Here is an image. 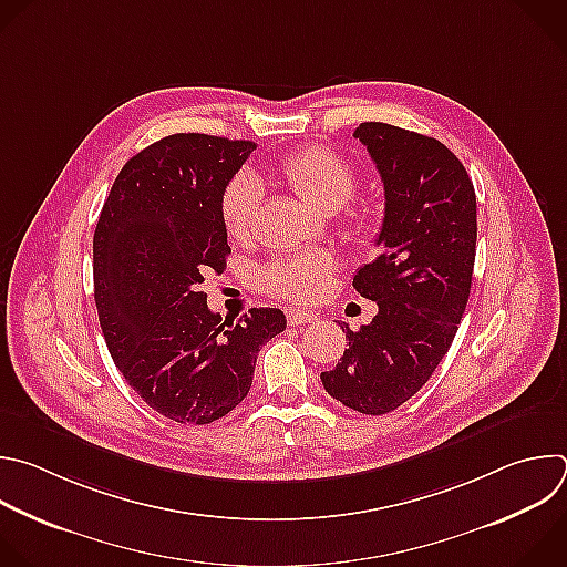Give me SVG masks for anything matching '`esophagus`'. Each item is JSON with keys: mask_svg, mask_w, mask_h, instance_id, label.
<instances>
[{"mask_svg": "<svg viewBox=\"0 0 567 567\" xmlns=\"http://www.w3.org/2000/svg\"><path fill=\"white\" fill-rule=\"evenodd\" d=\"M285 316H287V322H289L291 327H298V324H305V322H316V320H318V316H316L313 311H307V309H296V307L287 309V311H285Z\"/></svg>", "mask_w": 567, "mask_h": 567, "instance_id": "1", "label": "esophagus"}]
</instances>
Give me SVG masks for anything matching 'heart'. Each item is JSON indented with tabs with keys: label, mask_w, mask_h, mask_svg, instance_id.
Wrapping results in <instances>:
<instances>
[{
	"label": "heart",
	"mask_w": 567,
	"mask_h": 567,
	"mask_svg": "<svg viewBox=\"0 0 567 567\" xmlns=\"http://www.w3.org/2000/svg\"><path fill=\"white\" fill-rule=\"evenodd\" d=\"M280 175L293 192L318 212L340 209L355 192L353 166L333 148L311 144L287 155L278 164ZM265 198L262 182L254 173H238L227 182L220 196V220L234 240H245L258 218ZM336 258L324 249H307L278 258L260 274V285L267 293L311 302L320 298L333 278Z\"/></svg>",
	"instance_id": "1"
}]
</instances>
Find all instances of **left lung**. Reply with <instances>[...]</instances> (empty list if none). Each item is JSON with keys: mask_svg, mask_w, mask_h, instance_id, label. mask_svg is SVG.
<instances>
[{"mask_svg": "<svg viewBox=\"0 0 567 567\" xmlns=\"http://www.w3.org/2000/svg\"><path fill=\"white\" fill-rule=\"evenodd\" d=\"M353 137L385 186L381 254L353 276L379 313L358 331L338 322L349 347L320 381L344 408L381 416L430 381L456 336L476 256V194L461 159L434 137L385 122H362Z\"/></svg>", "mask_w": 567, "mask_h": 567, "instance_id": "8db88e82", "label": "left lung"}]
</instances>
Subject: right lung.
<instances>
[{"label": "right lung", "instance_id": "obj_1", "mask_svg": "<svg viewBox=\"0 0 567 567\" xmlns=\"http://www.w3.org/2000/svg\"><path fill=\"white\" fill-rule=\"evenodd\" d=\"M254 148L166 135L122 166L95 227V305L111 358L137 396L175 423L209 425L243 403L260 347L287 327L267 307L223 320L200 291L209 269L227 267L220 196Z\"/></svg>", "mask_w": 567, "mask_h": 567}]
</instances>
